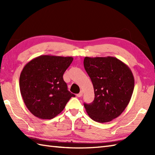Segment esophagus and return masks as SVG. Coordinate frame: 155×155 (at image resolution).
Masks as SVG:
<instances>
[{"label":"esophagus","instance_id":"obj_1","mask_svg":"<svg viewBox=\"0 0 155 155\" xmlns=\"http://www.w3.org/2000/svg\"><path fill=\"white\" fill-rule=\"evenodd\" d=\"M77 96L78 97H81L82 96H83V91H81L79 93L77 94Z\"/></svg>","mask_w":155,"mask_h":155}]
</instances>
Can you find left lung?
I'll return each mask as SVG.
<instances>
[{
    "label": "left lung",
    "mask_w": 155,
    "mask_h": 155,
    "mask_svg": "<svg viewBox=\"0 0 155 155\" xmlns=\"http://www.w3.org/2000/svg\"><path fill=\"white\" fill-rule=\"evenodd\" d=\"M84 67L94 92L93 103L84 104L88 116L101 123L119 117L129 103L134 90V78L130 68L113 57H86Z\"/></svg>",
    "instance_id": "obj_1"
}]
</instances>
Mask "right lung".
<instances>
[{
    "label": "right lung",
    "mask_w": 155,
    "mask_h": 155,
    "mask_svg": "<svg viewBox=\"0 0 155 155\" xmlns=\"http://www.w3.org/2000/svg\"><path fill=\"white\" fill-rule=\"evenodd\" d=\"M72 57L41 55L29 61L19 78L21 94L28 110L41 119H51L63 110L75 95L67 89L64 72Z\"/></svg>",
    "instance_id": "obj_1"
}]
</instances>
